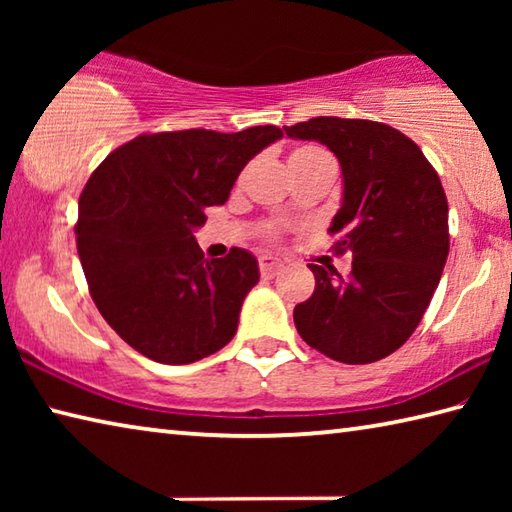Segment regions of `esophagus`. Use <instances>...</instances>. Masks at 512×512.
Masks as SVG:
<instances>
[{"mask_svg": "<svg viewBox=\"0 0 512 512\" xmlns=\"http://www.w3.org/2000/svg\"><path fill=\"white\" fill-rule=\"evenodd\" d=\"M280 268H282V262L277 257H271V255L259 257V271H262V275L273 277L277 271H280Z\"/></svg>", "mask_w": 512, "mask_h": 512, "instance_id": "1", "label": "esophagus"}]
</instances>
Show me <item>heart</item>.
Masks as SVG:
<instances>
[{"mask_svg": "<svg viewBox=\"0 0 512 512\" xmlns=\"http://www.w3.org/2000/svg\"><path fill=\"white\" fill-rule=\"evenodd\" d=\"M320 160H332L329 155L314 144H305L293 149L289 155V164H309V162H320Z\"/></svg>", "mask_w": 512, "mask_h": 512, "instance_id": "heart-1", "label": "heart"}]
</instances>
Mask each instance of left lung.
<instances>
[{"instance_id":"8db88e82","label":"left lung","mask_w":512,"mask_h":512,"mask_svg":"<svg viewBox=\"0 0 512 512\" xmlns=\"http://www.w3.org/2000/svg\"><path fill=\"white\" fill-rule=\"evenodd\" d=\"M325 144L341 162L343 201L329 225L345 277L309 264L311 298L293 309L302 341L341 363H372L402 348L436 291L449 253L447 196L420 146L368 119L314 117L284 126Z\"/></svg>"}]
</instances>
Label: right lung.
I'll use <instances>...</instances> for the list:
<instances>
[{
	"label": "right lung",
	"instance_id": "add662e5",
	"mask_svg": "<svg viewBox=\"0 0 512 512\" xmlns=\"http://www.w3.org/2000/svg\"><path fill=\"white\" fill-rule=\"evenodd\" d=\"M277 126L140 135L92 173L79 198L76 248L94 305L133 350L183 366L232 341L255 255L205 259L194 230L228 201L248 160L280 140Z\"/></svg>",
	"mask_w": 512,
	"mask_h": 512
}]
</instances>
